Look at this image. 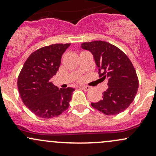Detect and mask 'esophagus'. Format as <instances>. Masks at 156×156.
Returning <instances> with one entry per match:
<instances>
[{
  "mask_svg": "<svg viewBox=\"0 0 156 156\" xmlns=\"http://www.w3.org/2000/svg\"><path fill=\"white\" fill-rule=\"evenodd\" d=\"M80 88L82 89L84 91H89V89H90V87H89V86H82Z\"/></svg>",
  "mask_w": 156,
  "mask_h": 156,
  "instance_id": "1",
  "label": "esophagus"
}]
</instances>
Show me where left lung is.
Wrapping results in <instances>:
<instances>
[{
	"mask_svg": "<svg viewBox=\"0 0 156 156\" xmlns=\"http://www.w3.org/2000/svg\"><path fill=\"white\" fill-rule=\"evenodd\" d=\"M81 48L94 55L98 75L108 80V88L102 99L92 103L94 108L106 115H117L131 104L139 88V78L133 64L123 51L104 41L83 42Z\"/></svg>",
	"mask_w": 156,
	"mask_h": 156,
	"instance_id": "8db88e82",
	"label": "left lung"
}]
</instances>
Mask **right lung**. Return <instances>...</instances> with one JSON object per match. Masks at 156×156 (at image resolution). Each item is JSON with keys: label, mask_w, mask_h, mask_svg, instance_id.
Here are the masks:
<instances>
[{"label": "right lung", "mask_w": 156, "mask_h": 156, "mask_svg": "<svg viewBox=\"0 0 156 156\" xmlns=\"http://www.w3.org/2000/svg\"><path fill=\"white\" fill-rule=\"evenodd\" d=\"M70 45L53 44L37 50L28 56L17 78L20 95L35 115L50 119L69 108L74 89H58L51 81L61 64L62 54Z\"/></svg>", "instance_id": "obj_1"}]
</instances>
